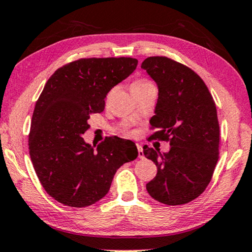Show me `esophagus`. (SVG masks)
<instances>
[{
    "label": "esophagus",
    "mask_w": 252,
    "mask_h": 252,
    "mask_svg": "<svg viewBox=\"0 0 252 252\" xmlns=\"http://www.w3.org/2000/svg\"><path fill=\"white\" fill-rule=\"evenodd\" d=\"M137 148H138V156L139 158H144V152H142V146L140 144H137Z\"/></svg>",
    "instance_id": "1"
}]
</instances>
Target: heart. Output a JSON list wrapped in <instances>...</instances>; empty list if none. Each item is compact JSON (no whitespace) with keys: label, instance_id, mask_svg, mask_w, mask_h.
<instances>
[{"label":"heart","instance_id":"obj_1","mask_svg":"<svg viewBox=\"0 0 252 252\" xmlns=\"http://www.w3.org/2000/svg\"><path fill=\"white\" fill-rule=\"evenodd\" d=\"M146 85H150V82L145 80V79H138V80L133 81L132 84H131L130 88L132 89V88H137V87H142V86H146Z\"/></svg>","mask_w":252,"mask_h":252}]
</instances>
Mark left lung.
I'll list each match as a JSON object with an SVG mask.
<instances>
[{
    "instance_id": "1",
    "label": "left lung",
    "mask_w": 252,
    "mask_h": 252,
    "mask_svg": "<svg viewBox=\"0 0 252 252\" xmlns=\"http://www.w3.org/2000/svg\"><path fill=\"white\" fill-rule=\"evenodd\" d=\"M156 82L158 98L150 126L152 138L170 141V152L144 147V155L157 166L146 185L148 193L165 205L188 204L209 185L219 159L220 126L216 105L202 79L189 67L152 56L141 63Z\"/></svg>"
}]
</instances>
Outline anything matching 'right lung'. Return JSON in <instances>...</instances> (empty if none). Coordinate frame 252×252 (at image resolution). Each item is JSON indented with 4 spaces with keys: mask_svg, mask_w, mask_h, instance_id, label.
<instances>
[{
    "mask_svg": "<svg viewBox=\"0 0 252 252\" xmlns=\"http://www.w3.org/2000/svg\"><path fill=\"white\" fill-rule=\"evenodd\" d=\"M132 58L80 59L48 79L33 110L29 154L45 191L70 207L106 196L123 164L136 159L134 142L108 137L97 146L82 138L92 113L104 111L108 92L136 70Z\"/></svg>",
    "mask_w": 252,
    "mask_h": 252,
    "instance_id": "add662e5",
    "label": "right lung"
}]
</instances>
